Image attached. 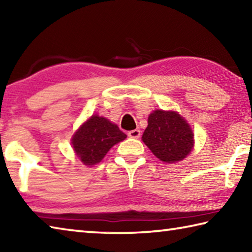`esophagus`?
I'll return each instance as SVG.
<instances>
[{"label": "esophagus", "instance_id": "34e87169", "mask_svg": "<svg viewBox=\"0 0 252 252\" xmlns=\"http://www.w3.org/2000/svg\"><path fill=\"white\" fill-rule=\"evenodd\" d=\"M127 135H129L132 139H138V138H140V135H141V132H140V130L135 129V130L127 132Z\"/></svg>", "mask_w": 252, "mask_h": 252}]
</instances>
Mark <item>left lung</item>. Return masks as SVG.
Listing matches in <instances>:
<instances>
[{
  "label": "left lung",
  "mask_w": 252,
  "mask_h": 252,
  "mask_svg": "<svg viewBox=\"0 0 252 252\" xmlns=\"http://www.w3.org/2000/svg\"><path fill=\"white\" fill-rule=\"evenodd\" d=\"M142 141L158 159L176 163L193 149L192 130L176 111L156 110L148 118Z\"/></svg>",
  "instance_id": "1"
}]
</instances>
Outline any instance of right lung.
I'll return each mask as SVG.
<instances>
[{
	"label": "right lung",
	"instance_id": "1",
	"mask_svg": "<svg viewBox=\"0 0 252 252\" xmlns=\"http://www.w3.org/2000/svg\"><path fill=\"white\" fill-rule=\"evenodd\" d=\"M126 134L108 119L92 116L72 136L71 143L76 157L85 165H94L103 159L114 144L123 141Z\"/></svg>",
	"mask_w": 252,
	"mask_h": 252
}]
</instances>
